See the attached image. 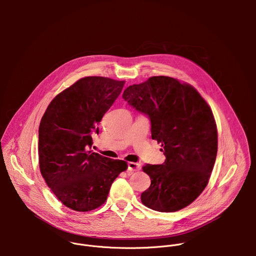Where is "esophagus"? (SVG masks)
<instances>
[{"label": "esophagus", "instance_id": "1", "mask_svg": "<svg viewBox=\"0 0 256 256\" xmlns=\"http://www.w3.org/2000/svg\"><path fill=\"white\" fill-rule=\"evenodd\" d=\"M140 169V164L136 162H130L128 163V171H138Z\"/></svg>", "mask_w": 256, "mask_h": 256}]
</instances>
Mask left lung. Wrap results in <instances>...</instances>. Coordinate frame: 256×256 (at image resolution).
Here are the masks:
<instances>
[{"mask_svg": "<svg viewBox=\"0 0 256 256\" xmlns=\"http://www.w3.org/2000/svg\"><path fill=\"white\" fill-rule=\"evenodd\" d=\"M122 98L151 122L152 138L166 159L147 164L151 178L142 202L172 212L190 204L206 188L216 157L218 132L210 106L190 85L165 76L128 87Z\"/></svg>", "mask_w": 256, "mask_h": 256, "instance_id": "8db88e82", "label": "left lung"}]
</instances>
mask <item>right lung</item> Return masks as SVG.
I'll return each instance as SVG.
<instances>
[{"instance_id":"add662e5","label":"right lung","mask_w":256,"mask_h":256,"mask_svg":"<svg viewBox=\"0 0 256 256\" xmlns=\"http://www.w3.org/2000/svg\"><path fill=\"white\" fill-rule=\"evenodd\" d=\"M124 81L86 77L56 95L38 130L40 168L46 184L68 208H97L128 164L90 151L92 134L120 94Z\"/></svg>"}]
</instances>
